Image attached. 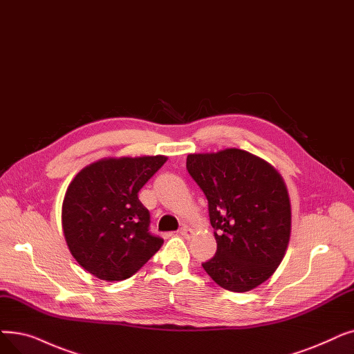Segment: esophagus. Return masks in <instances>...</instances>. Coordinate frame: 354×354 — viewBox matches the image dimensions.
Masks as SVG:
<instances>
[{"label":"esophagus","mask_w":354,"mask_h":354,"mask_svg":"<svg viewBox=\"0 0 354 354\" xmlns=\"http://www.w3.org/2000/svg\"><path fill=\"white\" fill-rule=\"evenodd\" d=\"M178 233H179V236H182V237L189 239V237L192 236V230H191V228H188V227H180Z\"/></svg>","instance_id":"34e87169"}]
</instances>
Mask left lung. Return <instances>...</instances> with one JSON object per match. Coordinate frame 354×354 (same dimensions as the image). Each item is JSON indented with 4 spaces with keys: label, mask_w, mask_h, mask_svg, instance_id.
I'll return each mask as SVG.
<instances>
[{
    "label": "left lung",
    "mask_w": 354,
    "mask_h": 354,
    "mask_svg": "<svg viewBox=\"0 0 354 354\" xmlns=\"http://www.w3.org/2000/svg\"><path fill=\"white\" fill-rule=\"evenodd\" d=\"M187 169L207 196L217 241L204 270L232 292H248L268 281L290 236V203L282 176L240 149L188 155Z\"/></svg>",
    "instance_id": "1"
}]
</instances>
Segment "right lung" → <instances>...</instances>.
<instances>
[{
  "label": "right lung",
  "instance_id": "obj_1",
  "mask_svg": "<svg viewBox=\"0 0 354 354\" xmlns=\"http://www.w3.org/2000/svg\"><path fill=\"white\" fill-rule=\"evenodd\" d=\"M166 156L109 158L84 167L66 189L62 228L85 270L102 281H124L163 244L149 232L150 214L139 191Z\"/></svg>",
  "mask_w": 354,
  "mask_h": 354
}]
</instances>
